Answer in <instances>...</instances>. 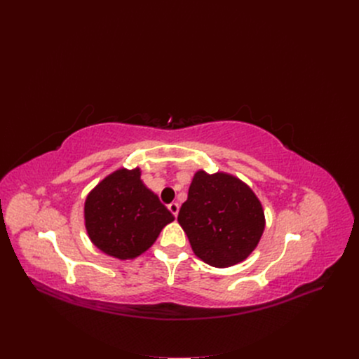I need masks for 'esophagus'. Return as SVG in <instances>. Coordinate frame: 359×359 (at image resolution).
I'll return each mask as SVG.
<instances>
[{"mask_svg":"<svg viewBox=\"0 0 359 359\" xmlns=\"http://www.w3.org/2000/svg\"><path fill=\"white\" fill-rule=\"evenodd\" d=\"M168 208H169V210L172 212V215H173L175 217H177V215H179V209H180L179 204H177V203H170Z\"/></svg>","mask_w":359,"mask_h":359,"instance_id":"1","label":"esophagus"}]
</instances>
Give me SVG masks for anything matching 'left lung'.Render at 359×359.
Instances as JSON below:
<instances>
[{
    "label": "left lung",
    "mask_w": 359,
    "mask_h": 359,
    "mask_svg": "<svg viewBox=\"0 0 359 359\" xmlns=\"http://www.w3.org/2000/svg\"><path fill=\"white\" fill-rule=\"evenodd\" d=\"M177 222L197 257L219 269L244 262L266 227L262 203L244 182L204 170L194 173Z\"/></svg>",
    "instance_id": "1"
}]
</instances>
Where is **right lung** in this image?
Masks as SVG:
<instances>
[{
	"label": "right lung",
	"mask_w": 359,
	"mask_h": 359,
	"mask_svg": "<svg viewBox=\"0 0 359 359\" xmlns=\"http://www.w3.org/2000/svg\"><path fill=\"white\" fill-rule=\"evenodd\" d=\"M85 227L90 241L119 260L135 259L159 237L175 216L149 190L140 169H119L99 182L85 200Z\"/></svg>",
	"instance_id": "1"
}]
</instances>
